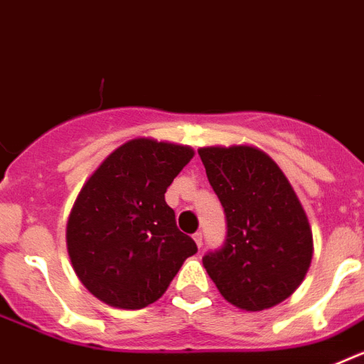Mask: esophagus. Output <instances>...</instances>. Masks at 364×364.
<instances>
[{"mask_svg":"<svg viewBox=\"0 0 364 364\" xmlns=\"http://www.w3.org/2000/svg\"><path fill=\"white\" fill-rule=\"evenodd\" d=\"M193 239H195V242H197L198 247H202V240H204V239H202V233H200V231H197V233L193 235Z\"/></svg>","mask_w":364,"mask_h":364,"instance_id":"1","label":"esophagus"}]
</instances>
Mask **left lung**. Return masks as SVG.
I'll list each match as a JSON object with an SVG mask.
<instances>
[{
    "label": "left lung",
    "mask_w": 364,
    "mask_h": 364,
    "mask_svg": "<svg viewBox=\"0 0 364 364\" xmlns=\"http://www.w3.org/2000/svg\"><path fill=\"white\" fill-rule=\"evenodd\" d=\"M228 222L224 247L202 259L222 297L246 311L272 308L306 277L314 237L281 167L253 146L198 149Z\"/></svg>",
    "instance_id": "left-lung-1"
}]
</instances>
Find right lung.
<instances>
[{
    "mask_svg": "<svg viewBox=\"0 0 364 364\" xmlns=\"http://www.w3.org/2000/svg\"><path fill=\"white\" fill-rule=\"evenodd\" d=\"M193 154L189 146L133 138L78 193L67 220V252L82 284L109 306H149L197 253L164 197Z\"/></svg>",
    "mask_w": 364,
    "mask_h": 364,
    "instance_id": "1",
    "label": "right lung"
}]
</instances>
